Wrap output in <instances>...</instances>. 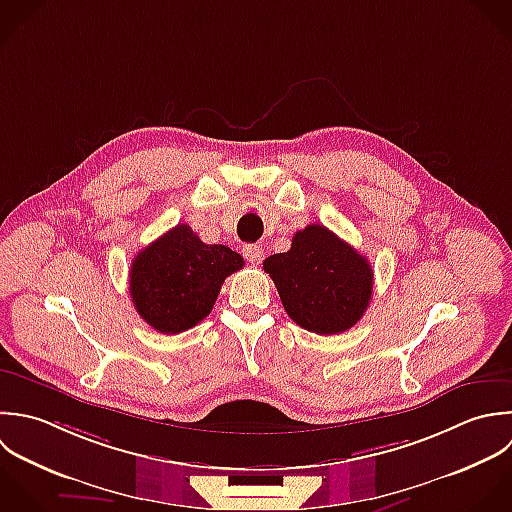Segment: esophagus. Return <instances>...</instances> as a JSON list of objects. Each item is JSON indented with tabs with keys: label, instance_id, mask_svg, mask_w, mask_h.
Returning a JSON list of instances; mask_svg holds the SVG:
<instances>
[{
	"label": "esophagus",
	"instance_id": "esophagus-1",
	"mask_svg": "<svg viewBox=\"0 0 512 512\" xmlns=\"http://www.w3.org/2000/svg\"><path fill=\"white\" fill-rule=\"evenodd\" d=\"M243 257L251 265H259L263 261V247H259V245H245L243 247Z\"/></svg>",
	"mask_w": 512,
	"mask_h": 512
}]
</instances>
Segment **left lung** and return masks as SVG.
<instances>
[{
  "instance_id": "1",
  "label": "left lung",
  "mask_w": 512,
  "mask_h": 512,
  "mask_svg": "<svg viewBox=\"0 0 512 512\" xmlns=\"http://www.w3.org/2000/svg\"><path fill=\"white\" fill-rule=\"evenodd\" d=\"M287 315L317 335H337L363 317L373 295V269L359 251L323 225L293 235L287 253L263 261Z\"/></svg>"
}]
</instances>
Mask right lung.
<instances>
[{
  "label": "right lung",
  "instance_id": "right-lung-1",
  "mask_svg": "<svg viewBox=\"0 0 512 512\" xmlns=\"http://www.w3.org/2000/svg\"><path fill=\"white\" fill-rule=\"evenodd\" d=\"M245 265L225 245H207L185 223L141 249L129 269V293L139 317L163 335L183 333L213 309L219 289Z\"/></svg>",
  "mask_w": 512,
  "mask_h": 512
}]
</instances>
